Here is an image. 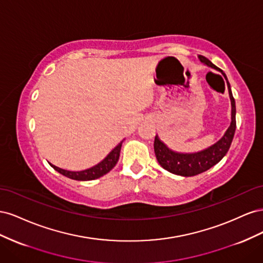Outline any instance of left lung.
<instances>
[{
  "label": "left lung",
  "mask_w": 263,
  "mask_h": 263,
  "mask_svg": "<svg viewBox=\"0 0 263 263\" xmlns=\"http://www.w3.org/2000/svg\"><path fill=\"white\" fill-rule=\"evenodd\" d=\"M197 57L204 65L219 71L226 79L230 104H232V122H230V125L225 132L224 136H222L218 141H216L214 145L208 148H205L201 151H197V153H178V151H174L166 146L162 140H160V138L158 137V135H156L154 148L159 164L166 171L182 177L196 176V174L208 171L212 166L218 163L229 150L236 130V104L226 74L222 72L219 68L213 65V63L208 58H205L204 55L198 54Z\"/></svg>",
  "instance_id": "obj_1"
}]
</instances>
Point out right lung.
<instances>
[{
	"label": "right lung",
	"mask_w": 263,
	"mask_h": 263,
	"mask_svg": "<svg viewBox=\"0 0 263 263\" xmlns=\"http://www.w3.org/2000/svg\"><path fill=\"white\" fill-rule=\"evenodd\" d=\"M123 141L124 140L119 142V144L112 151H110V153L103 159L101 162L91 166L89 169H85L82 171H69V170L58 168V166L53 165L50 162L49 164L55 171H58L59 173L62 174V176H65L69 179L77 180V181H91V180L99 179L104 176V174H106L107 172H109L116 165L119 159V154H121Z\"/></svg>",
	"instance_id": "add662e5"
}]
</instances>
